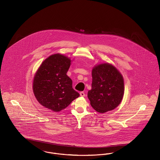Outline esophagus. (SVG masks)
Segmentation results:
<instances>
[{
    "mask_svg": "<svg viewBox=\"0 0 160 160\" xmlns=\"http://www.w3.org/2000/svg\"><path fill=\"white\" fill-rule=\"evenodd\" d=\"M80 95L81 97H85V93H84V92H80Z\"/></svg>",
    "mask_w": 160,
    "mask_h": 160,
    "instance_id": "esophagus-1",
    "label": "esophagus"
}]
</instances>
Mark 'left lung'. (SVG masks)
<instances>
[{
    "label": "left lung",
    "mask_w": 160,
    "mask_h": 160,
    "mask_svg": "<svg viewBox=\"0 0 160 160\" xmlns=\"http://www.w3.org/2000/svg\"><path fill=\"white\" fill-rule=\"evenodd\" d=\"M92 76V89L88 97L93 109L103 113L118 106L124 93L123 78L119 71L111 64L102 63L93 68Z\"/></svg>",
    "instance_id": "left-lung-1"
}]
</instances>
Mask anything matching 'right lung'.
<instances>
[{"instance_id": "add662e5", "label": "right lung", "mask_w": 160, "mask_h": 160, "mask_svg": "<svg viewBox=\"0 0 160 160\" xmlns=\"http://www.w3.org/2000/svg\"><path fill=\"white\" fill-rule=\"evenodd\" d=\"M70 65L68 57L54 54L42 63L33 78V91L38 102L55 112L65 108L80 96L67 75Z\"/></svg>"}]
</instances>
